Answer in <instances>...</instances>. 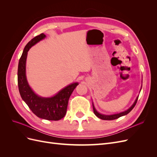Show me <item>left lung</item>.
<instances>
[{
  "label": "left lung",
  "instance_id": "obj_1",
  "mask_svg": "<svg viewBox=\"0 0 157 157\" xmlns=\"http://www.w3.org/2000/svg\"><path fill=\"white\" fill-rule=\"evenodd\" d=\"M137 99H138V97H137L136 101H134V104L128 109V110L124 111V112H121L120 113H117V114H114V115H103V114H100L96 110V109H95L94 106V104H93V109H94V113L95 115H96L98 118H101V119L102 120H107V121H111V120H115V119H117V118H119L121 117H122V116H124L126 115H127V114L129 113L133 109H134V107H135L137 101Z\"/></svg>",
  "mask_w": 157,
  "mask_h": 157
}]
</instances>
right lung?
<instances>
[{
    "mask_svg": "<svg viewBox=\"0 0 157 157\" xmlns=\"http://www.w3.org/2000/svg\"><path fill=\"white\" fill-rule=\"evenodd\" d=\"M46 35L44 33L36 36L28 42L23 50L18 63V88L22 99L36 116L48 121H59L65 117L67 112L69 99L78 83L74 82L69 85L51 98L39 96L33 91L26 78L25 68L27 52L33 45L44 39Z\"/></svg>",
    "mask_w": 157,
    "mask_h": 157,
    "instance_id": "add662e5",
    "label": "right lung"
}]
</instances>
